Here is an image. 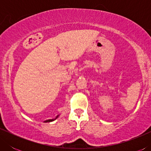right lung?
<instances>
[{"mask_svg":"<svg viewBox=\"0 0 151 151\" xmlns=\"http://www.w3.org/2000/svg\"><path fill=\"white\" fill-rule=\"evenodd\" d=\"M59 115H58L56 117H55V119H47V120H45V121H44V122H53V121H54L55 119H56L58 117H59Z\"/></svg>","mask_w":151,"mask_h":151,"instance_id":"right-lung-1","label":"right lung"}]
</instances>
